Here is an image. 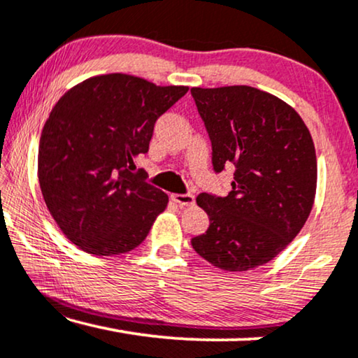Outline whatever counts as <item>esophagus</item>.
Instances as JSON below:
<instances>
[{"instance_id":"1","label":"esophagus","mask_w":358,"mask_h":358,"mask_svg":"<svg viewBox=\"0 0 358 358\" xmlns=\"http://www.w3.org/2000/svg\"><path fill=\"white\" fill-rule=\"evenodd\" d=\"M171 200L174 203L180 205V207H189V205H194V195L192 194H173L171 195Z\"/></svg>"}]
</instances>
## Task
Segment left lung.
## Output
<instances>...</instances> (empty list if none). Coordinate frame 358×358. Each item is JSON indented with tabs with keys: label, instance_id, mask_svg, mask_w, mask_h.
<instances>
[{
	"label": "left lung",
	"instance_id": "1",
	"mask_svg": "<svg viewBox=\"0 0 358 358\" xmlns=\"http://www.w3.org/2000/svg\"><path fill=\"white\" fill-rule=\"evenodd\" d=\"M212 141L215 173L234 168L227 197L202 192L210 227L192 248L215 267L251 271L300 233L316 194V153L295 109L251 86L190 90Z\"/></svg>",
	"mask_w": 358,
	"mask_h": 358
}]
</instances>
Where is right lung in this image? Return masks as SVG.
Returning a JSON list of instances; mask_svg holds the SVG:
<instances>
[{
    "mask_svg": "<svg viewBox=\"0 0 358 358\" xmlns=\"http://www.w3.org/2000/svg\"><path fill=\"white\" fill-rule=\"evenodd\" d=\"M187 86H156L122 73L94 76L60 97L43 125L38 182L48 212L83 251L114 256L143 243L168 205L134 159Z\"/></svg>",
    "mask_w": 358,
    "mask_h": 358,
    "instance_id": "obj_1",
    "label": "right lung"
}]
</instances>
